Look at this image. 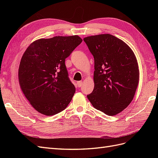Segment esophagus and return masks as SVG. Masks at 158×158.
Segmentation results:
<instances>
[{
    "label": "esophagus",
    "mask_w": 158,
    "mask_h": 158,
    "mask_svg": "<svg viewBox=\"0 0 158 158\" xmlns=\"http://www.w3.org/2000/svg\"><path fill=\"white\" fill-rule=\"evenodd\" d=\"M77 85H78V87H81V86H82V81H78V82H77Z\"/></svg>",
    "instance_id": "obj_1"
}]
</instances>
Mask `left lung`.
<instances>
[{"instance_id": "obj_1", "label": "left lung", "mask_w": 158, "mask_h": 158, "mask_svg": "<svg viewBox=\"0 0 158 158\" xmlns=\"http://www.w3.org/2000/svg\"><path fill=\"white\" fill-rule=\"evenodd\" d=\"M94 58V88L87 97L107 115L123 111L131 103L139 82L136 56L125 42L111 34L85 37Z\"/></svg>"}]
</instances>
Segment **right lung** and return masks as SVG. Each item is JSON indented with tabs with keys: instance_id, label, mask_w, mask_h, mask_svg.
Masks as SVG:
<instances>
[{
	"instance_id": "right-lung-1",
	"label": "right lung",
	"mask_w": 158,
	"mask_h": 158,
	"mask_svg": "<svg viewBox=\"0 0 158 158\" xmlns=\"http://www.w3.org/2000/svg\"><path fill=\"white\" fill-rule=\"evenodd\" d=\"M82 41L78 35L41 38L31 43L23 54L19 84L37 112L54 115L71 102L76 88L68 77L64 62Z\"/></svg>"
}]
</instances>
